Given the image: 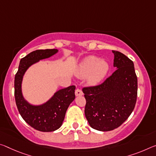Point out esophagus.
I'll use <instances>...</instances> for the list:
<instances>
[{
    "mask_svg": "<svg viewBox=\"0 0 156 156\" xmlns=\"http://www.w3.org/2000/svg\"><path fill=\"white\" fill-rule=\"evenodd\" d=\"M75 94L76 96H83V92L82 90H79V89H77L75 91Z\"/></svg>",
    "mask_w": 156,
    "mask_h": 156,
    "instance_id": "esophagus-1",
    "label": "esophagus"
}]
</instances>
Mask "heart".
<instances>
[{
  "label": "heart",
  "instance_id": "obj_1",
  "mask_svg": "<svg viewBox=\"0 0 156 156\" xmlns=\"http://www.w3.org/2000/svg\"><path fill=\"white\" fill-rule=\"evenodd\" d=\"M109 70V64L104 60L94 55H89L83 59L79 65L76 74L79 77L87 76V81L91 85H97Z\"/></svg>",
  "mask_w": 156,
  "mask_h": 156
}]
</instances>
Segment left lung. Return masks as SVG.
<instances>
[{
  "label": "left lung",
  "instance_id": "left-lung-1",
  "mask_svg": "<svg viewBox=\"0 0 156 156\" xmlns=\"http://www.w3.org/2000/svg\"><path fill=\"white\" fill-rule=\"evenodd\" d=\"M114 53L116 71L101 85L83 89L85 115L90 126L110 131L120 126L134 110L137 78L133 62L119 51Z\"/></svg>",
  "mask_w": 156,
  "mask_h": 156
}]
</instances>
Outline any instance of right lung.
I'll return each instance as SVG.
<instances>
[{
	"mask_svg": "<svg viewBox=\"0 0 156 156\" xmlns=\"http://www.w3.org/2000/svg\"><path fill=\"white\" fill-rule=\"evenodd\" d=\"M58 52V49L31 52L21 60L14 78V96L19 113L28 124L41 132L55 131L60 128L69 105L75 99L76 87L72 85L61 89L54 93L46 102L33 105L24 98L22 82L24 74L30 66L44 59L51 58Z\"/></svg>",
	"mask_w": 156,
	"mask_h": 156,
	"instance_id": "1",
	"label": "right lung"
}]
</instances>
